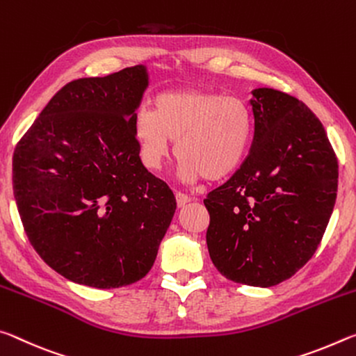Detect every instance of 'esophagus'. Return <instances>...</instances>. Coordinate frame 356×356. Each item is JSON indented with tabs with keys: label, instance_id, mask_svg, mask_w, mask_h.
Instances as JSON below:
<instances>
[{
	"label": "esophagus",
	"instance_id": "1",
	"mask_svg": "<svg viewBox=\"0 0 356 356\" xmlns=\"http://www.w3.org/2000/svg\"><path fill=\"white\" fill-rule=\"evenodd\" d=\"M175 197H177V203H178V207H184L186 203H189V202L192 200L189 195L183 194V192H177V194H175Z\"/></svg>",
	"mask_w": 356,
	"mask_h": 356
}]
</instances>
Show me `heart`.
Listing matches in <instances>:
<instances>
[{
	"label": "heart",
	"mask_w": 356,
	"mask_h": 356,
	"mask_svg": "<svg viewBox=\"0 0 356 356\" xmlns=\"http://www.w3.org/2000/svg\"><path fill=\"white\" fill-rule=\"evenodd\" d=\"M134 134L145 165L161 168L177 140L186 181L229 177L249 153L254 136L252 112L238 96L208 90L167 91L156 96L153 112L134 115Z\"/></svg>",
	"instance_id": "obj_1"
}]
</instances>
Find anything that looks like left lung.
Wrapping results in <instances>:
<instances>
[{
	"mask_svg": "<svg viewBox=\"0 0 356 356\" xmlns=\"http://www.w3.org/2000/svg\"><path fill=\"white\" fill-rule=\"evenodd\" d=\"M254 138L240 168L203 200L208 252L233 282L271 287L312 259L333 213L337 157L298 99L252 91Z\"/></svg>",
	"mask_w": 356,
	"mask_h": 356,
	"instance_id": "obj_1",
	"label": "left lung"
}]
</instances>
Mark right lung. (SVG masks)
<instances>
[{
	"instance_id": "right-lung-1",
	"label": "right lung",
	"mask_w": 356,
	"mask_h": 356,
	"mask_svg": "<svg viewBox=\"0 0 356 356\" xmlns=\"http://www.w3.org/2000/svg\"><path fill=\"white\" fill-rule=\"evenodd\" d=\"M143 66L69 81L17 143L13 186L23 229L69 281L118 289L147 276L177 200L140 161L134 115Z\"/></svg>"
}]
</instances>
